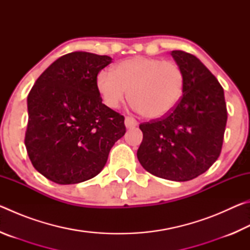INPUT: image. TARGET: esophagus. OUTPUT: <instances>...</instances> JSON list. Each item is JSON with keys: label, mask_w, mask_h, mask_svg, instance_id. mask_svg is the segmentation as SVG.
I'll return each mask as SVG.
<instances>
[{"label": "esophagus", "mask_w": 250, "mask_h": 250, "mask_svg": "<svg viewBox=\"0 0 250 250\" xmlns=\"http://www.w3.org/2000/svg\"><path fill=\"white\" fill-rule=\"evenodd\" d=\"M125 126H126V128L130 129V128H134V126L138 125V121L135 120L133 117L128 116V117L125 118Z\"/></svg>", "instance_id": "1"}]
</instances>
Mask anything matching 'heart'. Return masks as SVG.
Wrapping results in <instances>:
<instances>
[{"mask_svg": "<svg viewBox=\"0 0 250 250\" xmlns=\"http://www.w3.org/2000/svg\"><path fill=\"white\" fill-rule=\"evenodd\" d=\"M97 84L104 103L111 109L126 99L147 119L168 115L184 92L185 75L179 64L161 58L134 56L120 62L113 71H100Z\"/></svg>", "mask_w": 250, "mask_h": 250, "instance_id": "obj_1", "label": "heart"}]
</instances>
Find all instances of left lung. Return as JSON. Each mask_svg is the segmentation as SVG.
<instances>
[{
  "instance_id": "left-lung-1",
  "label": "left lung",
  "mask_w": 250,
  "mask_h": 250,
  "mask_svg": "<svg viewBox=\"0 0 250 250\" xmlns=\"http://www.w3.org/2000/svg\"><path fill=\"white\" fill-rule=\"evenodd\" d=\"M184 71V92L166 117L143 122L137 155L146 170L166 180L185 182L203 174L221 154L227 122L224 89L194 55L173 50Z\"/></svg>"
}]
</instances>
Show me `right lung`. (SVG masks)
Here are the masks:
<instances>
[{
	"label": "right lung",
	"instance_id": "add662e5",
	"mask_svg": "<svg viewBox=\"0 0 250 250\" xmlns=\"http://www.w3.org/2000/svg\"><path fill=\"white\" fill-rule=\"evenodd\" d=\"M112 59L73 52L55 61L27 97L25 146L33 167L57 184L99 174L125 133V117L103 104L97 76Z\"/></svg>",
	"mask_w": 250,
	"mask_h": 250
}]
</instances>
